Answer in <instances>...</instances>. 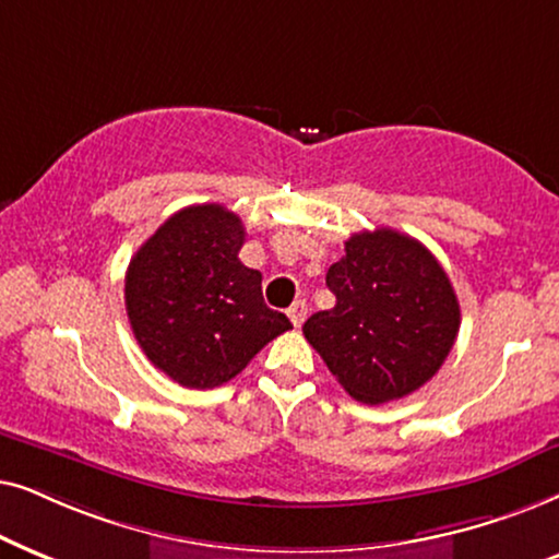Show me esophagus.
<instances>
[{
	"mask_svg": "<svg viewBox=\"0 0 559 559\" xmlns=\"http://www.w3.org/2000/svg\"><path fill=\"white\" fill-rule=\"evenodd\" d=\"M288 319H292L294 326H301L304 319H307V301L299 299L296 304H292V309H288Z\"/></svg>",
	"mask_w": 559,
	"mask_h": 559,
	"instance_id": "obj_1",
	"label": "esophagus"
}]
</instances>
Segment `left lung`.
I'll return each mask as SVG.
<instances>
[{
  "instance_id": "1",
  "label": "left lung",
  "mask_w": 559,
  "mask_h": 559,
  "mask_svg": "<svg viewBox=\"0 0 559 559\" xmlns=\"http://www.w3.org/2000/svg\"><path fill=\"white\" fill-rule=\"evenodd\" d=\"M326 286L337 304L311 314L304 337L355 401L404 399L442 368L460 304L419 240L389 227L355 233L326 271Z\"/></svg>"
}]
</instances>
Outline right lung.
<instances>
[{"mask_svg": "<svg viewBox=\"0 0 559 559\" xmlns=\"http://www.w3.org/2000/svg\"><path fill=\"white\" fill-rule=\"evenodd\" d=\"M242 219L222 204L176 212L124 275V307L147 360L183 389H217L292 330L265 307L260 271L242 265Z\"/></svg>", "mask_w": 559, "mask_h": 559, "instance_id": "right-lung-1", "label": "right lung"}]
</instances>
